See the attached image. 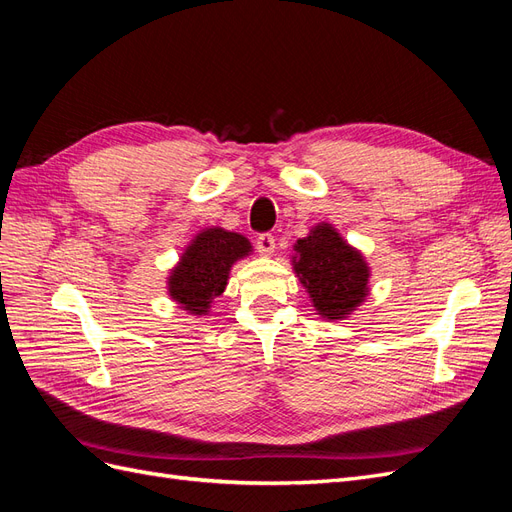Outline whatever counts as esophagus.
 <instances>
[{
    "label": "esophagus",
    "instance_id": "obj_1",
    "mask_svg": "<svg viewBox=\"0 0 512 512\" xmlns=\"http://www.w3.org/2000/svg\"><path fill=\"white\" fill-rule=\"evenodd\" d=\"M256 247L262 256H271L275 250L273 235H269V232H262V235L256 239Z\"/></svg>",
    "mask_w": 512,
    "mask_h": 512
}]
</instances>
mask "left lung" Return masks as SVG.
Instances as JSON below:
<instances>
[{"label": "left lung", "instance_id": "8db88e82", "mask_svg": "<svg viewBox=\"0 0 512 512\" xmlns=\"http://www.w3.org/2000/svg\"><path fill=\"white\" fill-rule=\"evenodd\" d=\"M292 271L322 320H346L369 297L371 269L361 250L329 222H318L292 245Z\"/></svg>", "mask_w": 512, "mask_h": 512}]
</instances>
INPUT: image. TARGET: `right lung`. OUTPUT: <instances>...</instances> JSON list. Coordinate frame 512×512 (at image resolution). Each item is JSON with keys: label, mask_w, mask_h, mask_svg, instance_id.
<instances>
[{"label": "right lung", "mask_w": 512, "mask_h": 512, "mask_svg": "<svg viewBox=\"0 0 512 512\" xmlns=\"http://www.w3.org/2000/svg\"><path fill=\"white\" fill-rule=\"evenodd\" d=\"M252 252L250 239L241 232H230L220 226L198 230L185 245L177 265L168 271V297L185 314L207 316L213 301L226 290L232 265Z\"/></svg>", "instance_id": "right-lung-1"}]
</instances>
